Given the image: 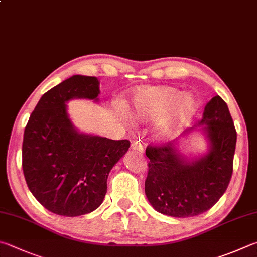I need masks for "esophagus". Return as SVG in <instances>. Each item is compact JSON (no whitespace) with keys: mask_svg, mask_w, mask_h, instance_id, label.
I'll use <instances>...</instances> for the list:
<instances>
[{"mask_svg":"<svg viewBox=\"0 0 257 257\" xmlns=\"http://www.w3.org/2000/svg\"><path fill=\"white\" fill-rule=\"evenodd\" d=\"M132 149L139 154H143L144 153V145L141 141H134L132 143Z\"/></svg>","mask_w":257,"mask_h":257,"instance_id":"obj_1","label":"esophagus"}]
</instances>
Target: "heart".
I'll return each instance as SVG.
<instances>
[{"mask_svg":"<svg viewBox=\"0 0 257 257\" xmlns=\"http://www.w3.org/2000/svg\"><path fill=\"white\" fill-rule=\"evenodd\" d=\"M197 109L194 100L175 87H145L134 97L133 115L144 122H156V137L171 141L192 118Z\"/></svg>","mask_w":257,"mask_h":257,"instance_id":"obj_1","label":"heart"}]
</instances>
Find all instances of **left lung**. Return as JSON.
Instances as JSON below:
<instances>
[{"label": "left lung", "mask_w": 257, "mask_h": 257, "mask_svg": "<svg viewBox=\"0 0 257 257\" xmlns=\"http://www.w3.org/2000/svg\"><path fill=\"white\" fill-rule=\"evenodd\" d=\"M199 124L207 125L210 152L198 161L185 162L172 142L146 148L149 161L145 193L154 209L163 214L188 218L206 212L229 184L237 133L220 96L208 102Z\"/></svg>", "instance_id": "obj_1"}]
</instances>
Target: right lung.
Segmentation results:
<instances>
[{
	"instance_id": "right-lung-1",
	"label": "right lung",
	"mask_w": 257,
	"mask_h": 257,
	"mask_svg": "<svg viewBox=\"0 0 257 257\" xmlns=\"http://www.w3.org/2000/svg\"><path fill=\"white\" fill-rule=\"evenodd\" d=\"M99 81L74 75L41 96L26 125L22 170L27 185L41 206L53 213L76 217L101 206L106 179L127 153V139L78 134L66 113L74 97L96 100Z\"/></svg>"
}]
</instances>
